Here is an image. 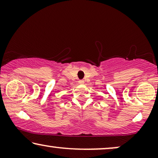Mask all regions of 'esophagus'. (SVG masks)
Listing matches in <instances>:
<instances>
[{"mask_svg":"<svg viewBox=\"0 0 158 158\" xmlns=\"http://www.w3.org/2000/svg\"><path fill=\"white\" fill-rule=\"evenodd\" d=\"M78 83H84V81H83V80H80V81H78Z\"/></svg>","mask_w":158,"mask_h":158,"instance_id":"obj_1","label":"esophagus"}]
</instances>
